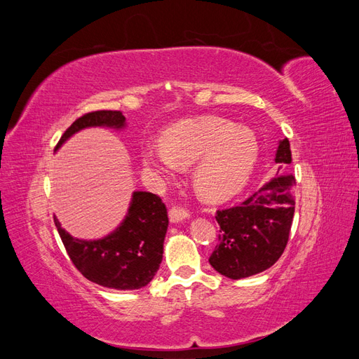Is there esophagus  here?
I'll return each instance as SVG.
<instances>
[{"mask_svg": "<svg viewBox=\"0 0 359 359\" xmlns=\"http://www.w3.org/2000/svg\"><path fill=\"white\" fill-rule=\"evenodd\" d=\"M187 217H189V212L186 210L180 208V206H177V205L172 206V208L169 210V220L172 223H178L181 220H186Z\"/></svg>", "mask_w": 359, "mask_h": 359, "instance_id": "obj_1", "label": "esophagus"}]
</instances>
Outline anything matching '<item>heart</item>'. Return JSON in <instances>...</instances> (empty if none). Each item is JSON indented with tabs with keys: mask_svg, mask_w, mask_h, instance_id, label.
Returning a JSON list of instances; mask_svg holds the SVG:
<instances>
[{
	"mask_svg": "<svg viewBox=\"0 0 359 359\" xmlns=\"http://www.w3.org/2000/svg\"><path fill=\"white\" fill-rule=\"evenodd\" d=\"M161 147L142 151L145 170L161 181L198 162L193 186L203 201L223 202L240 193L255 170L259 142L250 128L217 116L186 119L169 127Z\"/></svg>",
	"mask_w": 359,
	"mask_h": 359,
	"instance_id": "obj_1",
	"label": "heart"
}]
</instances>
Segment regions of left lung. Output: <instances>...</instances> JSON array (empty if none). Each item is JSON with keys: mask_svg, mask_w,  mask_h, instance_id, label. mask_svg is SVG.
<instances>
[{"mask_svg": "<svg viewBox=\"0 0 359 359\" xmlns=\"http://www.w3.org/2000/svg\"><path fill=\"white\" fill-rule=\"evenodd\" d=\"M290 144L280 140L276 163L287 169ZM295 177L278 172L243 203L219 210V244L210 256L211 266L233 280L262 273L283 255L295 212Z\"/></svg>", "mask_w": 359, "mask_h": 359, "instance_id": "1", "label": "left lung"}]
</instances>
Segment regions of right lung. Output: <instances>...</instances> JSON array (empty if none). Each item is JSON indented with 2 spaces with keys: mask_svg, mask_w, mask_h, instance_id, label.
<instances>
[{
  "mask_svg": "<svg viewBox=\"0 0 359 359\" xmlns=\"http://www.w3.org/2000/svg\"><path fill=\"white\" fill-rule=\"evenodd\" d=\"M124 126L126 116L119 111L88 112L64 132L55 149L82 128ZM53 222L73 265L93 283L116 290L140 289L154 278L161 264L169 219L157 194L135 191L123 223L102 240H78L62 229L57 217Z\"/></svg>",
  "mask_w": 359,
  "mask_h": 359,
  "instance_id": "obj_1",
  "label": "right lung"
}]
</instances>
